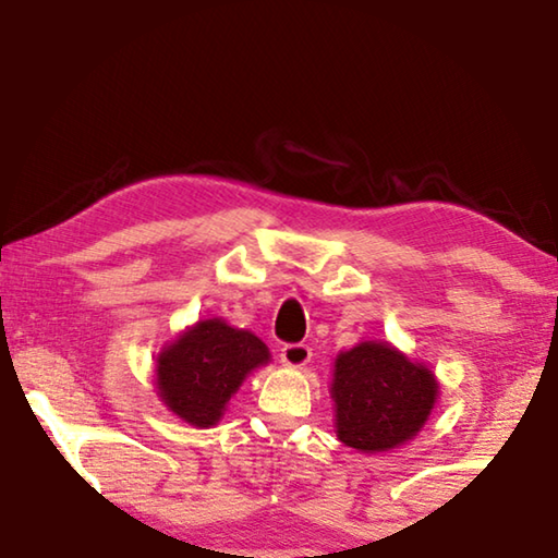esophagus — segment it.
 <instances>
[{
	"label": "esophagus",
	"instance_id": "34e87169",
	"mask_svg": "<svg viewBox=\"0 0 558 558\" xmlns=\"http://www.w3.org/2000/svg\"><path fill=\"white\" fill-rule=\"evenodd\" d=\"M313 356V349L307 344H286L280 349V359L286 366H292V369H302Z\"/></svg>",
	"mask_w": 558,
	"mask_h": 558
}]
</instances>
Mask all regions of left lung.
Segmentation results:
<instances>
[{
	"mask_svg": "<svg viewBox=\"0 0 558 558\" xmlns=\"http://www.w3.org/2000/svg\"><path fill=\"white\" fill-rule=\"evenodd\" d=\"M335 433L359 452H386L418 436L438 401V379L401 349L366 339L335 359Z\"/></svg>",
	"mask_w": 558,
	"mask_h": 558,
	"instance_id": "8db88e82",
	"label": "left lung"
}]
</instances>
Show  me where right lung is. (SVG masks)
I'll list each match as a JSON object with an SVG mask.
<instances>
[{
	"mask_svg": "<svg viewBox=\"0 0 558 558\" xmlns=\"http://www.w3.org/2000/svg\"><path fill=\"white\" fill-rule=\"evenodd\" d=\"M270 362L263 339L221 317L199 319L155 359V389L167 411L194 428L223 418L245 376Z\"/></svg>",
	"mask_w": 558,
	"mask_h": 558,
	"instance_id": "obj_1",
	"label": "right lung"
}]
</instances>
